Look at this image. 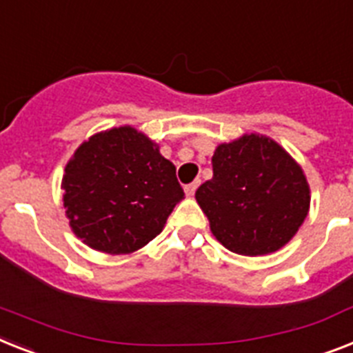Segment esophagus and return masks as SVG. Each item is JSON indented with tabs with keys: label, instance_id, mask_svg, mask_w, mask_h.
I'll use <instances>...</instances> for the list:
<instances>
[{
	"label": "esophagus",
	"instance_id": "34e87169",
	"mask_svg": "<svg viewBox=\"0 0 353 353\" xmlns=\"http://www.w3.org/2000/svg\"><path fill=\"white\" fill-rule=\"evenodd\" d=\"M197 186H199V181H194V183H190V185H186L185 186L186 196H188V197L194 196V194H196V190H197Z\"/></svg>",
	"mask_w": 353,
	"mask_h": 353
}]
</instances>
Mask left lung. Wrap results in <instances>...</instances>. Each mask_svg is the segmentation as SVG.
I'll use <instances>...</instances> for the list:
<instances>
[{"label":"left lung","instance_id":"obj_1","mask_svg":"<svg viewBox=\"0 0 353 353\" xmlns=\"http://www.w3.org/2000/svg\"><path fill=\"white\" fill-rule=\"evenodd\" d=\"M212 168L196 199L217 241L241 256L270 254L290 241L308 214L310 188L276 141L250 134L219 145Z\"/></svg>","mask_w":353,"mask_h":353}]
</instances>
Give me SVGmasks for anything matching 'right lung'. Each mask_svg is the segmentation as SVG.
I'll use <instances>...</instances> for the list:
<instances>
[{"mask_svg": "<svg viewBox=\"0 0 353 353\" xmlns=\"http://www.w3.org/2000/svg\"><path fill=\"white\" fill-rule=\"evenodd\" d=\"M183 197L174 163L130 127L83 143L63 177L74 234L107 254H128L152 241Z\"/></svg>", "mask_w": 353, "mask_h": 353, "instance_id": "add662e5", "label": "right lung"}]
</instances>
